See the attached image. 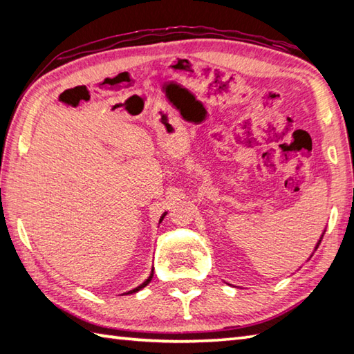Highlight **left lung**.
<instances>
[{
	"mask_svg": "<svg viewBox=\"0 0 354 354\" xmlns=\"http://www.w3.org/2000/svg\"><path fill=\"white\" fill-rule=\"evenodd\" d=\"M321 239H322V236H321ZM321 239H319V242H318V245H317V248L319 246V243H321ZM317 248H315V250H317Z\"/></svg>",
	"mask_w": 354,
	"mask_h": 354,
	"instance_id": "left-lung-1",
	"label": "left lung"
}]
</instances>
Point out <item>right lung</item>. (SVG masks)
I'll list each match as a JSON object with an SVG mask.
<instances>
[{
    "mask_svg": "<svg viewBox=\"0 0 354 354\" xmlns=\"http://www.w3.org/2000/svg\"><path fill=\"white\" fill-rule=\"evenodd\" d=\"M165 214H167V213H164L162 216H161V219H160V223L162 222V219H164V216ZM152 277H153V269H152V272H150V275L147 277V280L145 281V283H141L140 286H138V288H135V289H132V290H129V292H127V295H129V293H133V292H138V290H141L142 288H146V286L150 283V280H152Z\"/></svg>",
    "mask_w": 354,
    "mask_h": 354,
    "instance_id": "obj_1",
    "label": "right lung"
}]
</instances>
